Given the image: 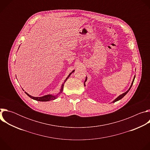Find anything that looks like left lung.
I'll return each mask as SVG.
<instances>
[{"label":"left lung","mask_w":150,"mask_h":150,"mask_svg":"<svg viewBox=\"0 0 150 150\" xmlns=\"http://www.w3.org/2000/svg\"><path fill=\"white\" fill-rule=\"evenodd\" d=\"M135 76H134V79H133V81H132V83H131V87H130V88H129V90H128L127 91H126L125 93H123L122 94H121V95H120L119 97H117L113 101V103H115V102H116V101H119V100H120V99H122L127 93H128V91H129V90H130V89L131 88V87H132V84H133V82H134V79H135ZM87 78L86 77V79H85V82L87 81ZM84 85H85V83H84Z\"/></svg>","instance_id":"obj_1"}]
</instances>
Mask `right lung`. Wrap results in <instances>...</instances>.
<instances>
[{
  "mask_svg": "<svg viewBox=\"0 0 150 150\" xmlns=\"http://www.w3.org/2000/svg\"><path fill=\"white\" fill-rule=\"evenodd\" d=\"M75 71H73L71 74H69V75H68V76L66 78V79L65 80V81H64V83L62 85V88H61V90H60V92L59 93H62V91H63V86H64V83H65V82L67 81V80L68 79V78L70 76V75H71V74L72 72H74ZM26 93V94L29 96L30 98H31L32 99H34L35 100H37V101H50V100H54L56 99L57 97V95L56 96H53V95H51V94H49V95H46V96H44L42 97H33L30 95H29L28 93H27L26 92H25Z\"/></svg>",
  "mask_w": 150,
  "mask_h": 150,
  "instance_id": "1",
  "label": "right lung"
}]
</instances>
